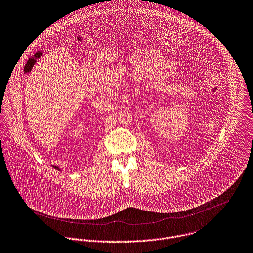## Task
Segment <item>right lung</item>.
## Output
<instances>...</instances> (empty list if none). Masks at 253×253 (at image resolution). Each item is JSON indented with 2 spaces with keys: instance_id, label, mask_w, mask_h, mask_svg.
Masks as SVG:
<instances>
[{
  "instance_id": "right-lung-1",
  "label": "right lung",
  "mask_w": 253,
  "mask_h": 253,
  "mask_svg": "<svg viewBox=\"0 0 253 253\" xmlns=\"http://www.w3.org/2000/svg\"><path fill=\"white\" fill-rule=\"evenodd\" d=\"M53 168L56 169V170H58V171H62V169H59L58 167H56V166H53Z\"/></svg>"
}]
</instances>
